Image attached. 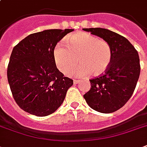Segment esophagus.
Returning <instances> with one entry per match:
<instances>
[{
    "mask_svg": "<svg viewBox=\"0 0 147 147\" xmlns=\"http://www.w3.org/2000/svg\"><path fill=\"white\" fill-rule=\"evenodd\" d=\"M73 82H74V84H76H76H78V83L80 82V81L77 80V79H74Z\"/></svg>",
    "mask_w": 147,
    "mask_h": 147,
    "instance_id": "obj_1",
    "label": "esophagus"
}]
</instances>
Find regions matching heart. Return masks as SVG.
Segmentation results:
<instances>
[{"label":"heart","instance_id":"b5f03b06","mask_svg":"<svg viewBox=\"0 0 147 147\" xmlns=\"http://www.w3.org/2000/svg\"><path fill=\"white\" fill-rule=\"evenodd\" d=\"M53 57L58 69L65 75L73 74L79 63V76H99L105 73L111 64L113 51L106 40L80 32L67 37L65 44L58 43L53 50Z\"/></svg>","mask_w":147,"mask_h":147}]
</instances>
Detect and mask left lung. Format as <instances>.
Wrapping results in <instances>:
<instances>
[{"label": "left lung", "instance_id": "8db88e82", "mask_svg": "<svg viewBox=\"0 0 147 147\" xmlns=\"http://www.w3.org/2000/svg\"><path fill=\"white\" fill-rule=\"evenodd\" d=\"M109 42L111 64L101 76L90 79L91 88L83 96L96 111L108 114L119 110L132 96L140 73L137 49L123 36L107 29L84 28Z\"/></svg>", "mask_w": 147, "mask_h": 147}]
</instances>
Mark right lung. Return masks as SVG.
<instances>
[{"mask_svg": "<svg viewBox=\"0 0 147 147\" xmlns=\"http://www.w3.org/2000/svg\"><path fill=\"white\" fill-rule=\"evenodd\" d=\"M74 30H47L32 33L13 49L7 80L13 97L22 110L38 117L53 114L62 105L73 80L59 71L53 50Z\"/></svg>", "mask_w": 147, "mask_h": 147, "instance_id": "1", "label": "right lung"}]
</instances>
